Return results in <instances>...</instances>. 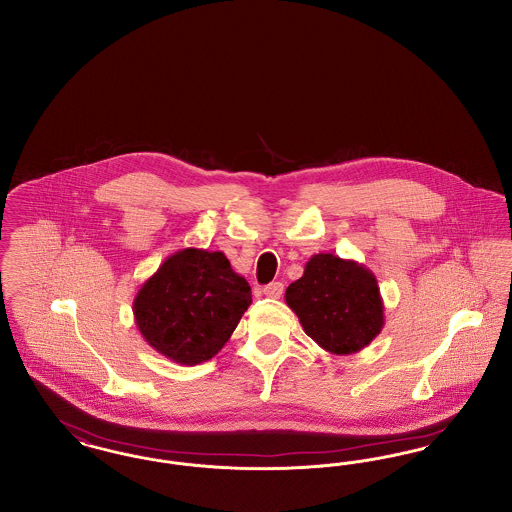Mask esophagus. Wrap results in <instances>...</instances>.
<instances>
[{
	"instance_id": "esophagus-1",
	"label": "esophagus",
	"mask_w": 512,
	"mask_h": 512,
	"mask_svg": "<svg viewBox=\"0 0 512 512\" xmlns=\"http://www.w3.org/2000/svg\"><path fill=\"white\" fill-rule=\"evenodd\" d=\"M263 293L270 299H280V295L284 293V284L282 282H272L263 288Z\"/></svg>"
}]
</instances>
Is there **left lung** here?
Segmentation results:
<instances>
[{
    "label": "left lung",
    "mask_w": 512,
    "mask_h": 512,
    "mask_svg": "<svg viewBox=\"0 0 512 512\" xmlns=\"http://www.w3.org/2000/svg\"><path fill=\"white\" fill-rule=\"evenodd\" d=\"M284 297L305 334L334 355L365 349L384 328V301L372 270L332 253L313 255Z\"/></svg>",
    "instance_id": "1"
}]
</instances>
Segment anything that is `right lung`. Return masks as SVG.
Masks as SVG:
<instances>
[{
  "label": "right lung",
  "mask_w": 512,
  "mask_h": 512,
  "mask_svg": "<svg viewBox=\"0 0 512 512\" xmlns=\"http://www.w3.org/2000/svg\"><path fill=\"white\" fill-rule=\"evenodd\" d=\"M251 305V288L222 251L186 247L163 261L136 293L144 340L184 366L213 359Z\"/></svg>",
  "instance_id": "add662e5"
}]
</instances>
